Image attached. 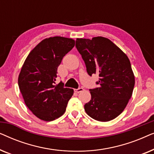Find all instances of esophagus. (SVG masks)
Returning <instances> with one entry per match:
<instances>
[{
  "label": "esophagus",
  "mask_w": 154,
  "mask_h": 154,
  "mask_svg": "<svg viewBox=\"0 0 154 154\" xmlns=\"http://www.w3.org/2000/svg\"><path fill=\"white\" fill-rule=\"evenodd\" d=\"M83 90H84V89H83V88H78V89H75L74 91H75V92H77V93H79V92H83Z\"/></svg>",
  "instance_id": "esophagus-1"
}]
</instances>
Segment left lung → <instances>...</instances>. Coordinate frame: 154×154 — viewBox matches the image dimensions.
Here are the masks:
<instances>
[{"instance_id": "8db88e82", "label": "left lung", "mask_w": 154, "mask_h": 154, "mask_svg": "<svg viewBox=\"0 0 154 154\" xmlns=\"http://www.w3.org/2000/svg\"><path fill=\"white\" fill-rule=\"evenodd\" d=\"M75 47L90 76L98 73V88L90 89L91 100L84 106L87 114L106 122L123 112L131 97L134 76L127 55L110 40L94 37L77 38Z\"/></svg>"}]
</instances>
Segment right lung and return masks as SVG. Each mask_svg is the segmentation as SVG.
<instances>
[{
	"label": "right lung",
	"mask_w": 154,
	"mask_h": 154,
	"mask_svg": "<svg viewBox=\"0 0 154 154\" xmlns=\"http://www.w3.org/2000/svg\"><path fill=\"white\" fill-rule=\"evenodd\" d=\"M74 40L45 38L29 54L21 69L18 85L24 102L38 119L51 121L64 114L73 90L54 85L62 59L74 47Z\"/></svg>",
	"instance_id": "1"
}]
</instances>
